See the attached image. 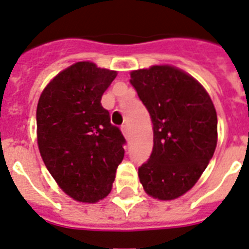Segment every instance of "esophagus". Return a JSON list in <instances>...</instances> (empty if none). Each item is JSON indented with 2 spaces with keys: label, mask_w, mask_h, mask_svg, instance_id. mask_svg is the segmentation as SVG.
<instances>
[{
  "label": "esophagus",
  "mask_w": 249,
  "mask_h": 249,
  "mask_svg": "<svg viewBox=\"0 0 249 249\" xmlns=\"http://www.w3.org/2000/svg\"><path fill=\"white\" fill-rule=\"evenodd\" d=\"M122 131H123V134H124L125 138H127V136H129V127H127V125H123Z\"/></svg>",
  "instance_id": "1"
}]
</instances>
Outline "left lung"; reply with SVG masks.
<instances>
[{"label": "left lung", "mask_w": 249, "mask_h": 249, "mask_svg": "<svg viewBox=\"0 0 249 249\" xmlns=\"http://www.w3.org/2000/svg\"><path fill=\"white\" fill-rule=\"evenodd\" d=\"M130 83L146 107L154 129L149 160L139 167L145 192L174 200L200 178L217 145V114L200 83L171 66L131 71Z\"/></svg>", "instance_id": "8db88e82"}]
</instances>
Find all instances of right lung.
<instances>
[{"instance_id": "obj_1", "label": "right lung", "mask_w": 249, "mask_h": 249, "mask_svg": "<svg viewBox=\"0 0 249 249\" xmlns=\"http://www.w3.org/2000/svg\"><path fill=\"white\" fill-rule=\"evenodd\" d=\"M116 71L91 62L68 67L42 91L37 105V140L44 165L59 187L80 202L110 192L126 142L103 108V94Z\"/></svg>"}]
</instances>
